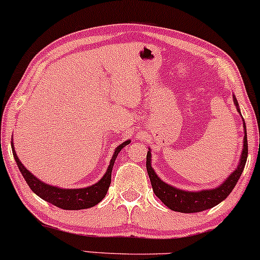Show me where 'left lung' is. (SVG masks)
Here are the masks:
<instances>
[{"label":"left lung","mask_w":260,"mask_h":260,"mask_svg":"<svg viewBox=\"0 0 260 260\" xmlns=\"http://www.w3.org/2000/svg\"><path fill=\"white\" fill-rule=\"evenodd\" d=\"M233 102L235 106L237 107L238 113L241 114L240 108H238V102L233 95ZM242 116V115H241ZM244 127V139H243V150H242L241 159L238 163L236 171L227 178L226 180L220 186L215 189H208V190H200V191H185L182 189H177L174 186L168 185L163 180L157 177L154 173L153 168L151 167V151H147V157H146V168H147L148 177H150L151 185L156 194V197L165 204L167 208L173 211L184 212V214H191V212H200L204 210H208L216 206L221 201L226 199L230 193L233 190L236 184H237L238 179H240L242 172H243L244 166L247 162L248 156V142H247V131L246 124L243 120Z\"/></svg>","instance_id":"8db88e82"}]
</instances>
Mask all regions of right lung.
<instances>
[{"label":"right lung","mask_w":260,"mask_h":260,"mask_svg":"<svg viewBox=\"0 0 260 260\" xmlns=\"http://www.w3.org/2000/svg\"><path fill=\"white\" fill-rule=\"evenodd\" d=\"M130 144V140L122 142L121 145H119L115 148L114 154H113L112 159H110L109 167H108L106 174L103 178L99 180L98 183L93 184L91 186H87V188H81V189H62L59 186H52L46 184V183L39 180L36 176L30 173L24 166L22 165V162L19 161L18 156H17L16 151H14L13 144H12V151H13V157L16 159L17 166H18L20 173H22L23 178L25 179L29 188L31 189V191H34L38 197L42 198L43 200L48 201V203L52 204V205L57 206V208L63 209V210H82V209H89L92 206L97 205L98 203H101L102 199L106 197L108 188H109L110 182H112V171L114 162L118 157V153L120 152L121 148L125 147L126 145Z\"/></svg>","instance_id":"obj_1"}]
</instances>
